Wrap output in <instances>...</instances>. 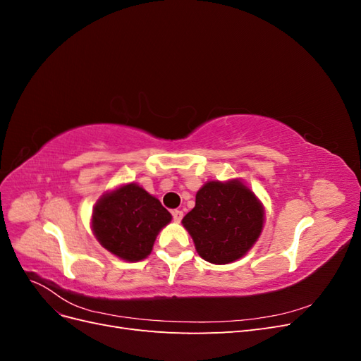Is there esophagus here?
<instances>
[{
	"label": "esophagus",
	"mask_w": 361,
	"mask_h": 361,
	"mask_svg": "<svg viewBox=\"0 0 361 361\" xmlns=\"http://www.w3.org/2000/svg\"><path fill=\"white\" fill-rule=\"evenodd\" d=\"M171 215H173V220L176 221V223H180V221H182V218H183V212H182V211L174 209V211L171 212Z\"/></svg>",
	"instance_id": "1"
}]
</instances>
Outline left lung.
<instances>
[{"mask_svg":"<svg viewBox=\"0 0 361 361\" xmlns=\"http://www.w3.org/2000/svg\"><path fill=\"white\" fill-rule=\"evenodd\" d=\"M264 220V206L255 192L239 179H232L206 182L182 224L200 257L226 265L241 259L255 245Z\"/></svg>","mask_w":361,"mask_h":361,"instance_id":"obj_1","label":"left lung"}]
</instances>
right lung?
<instances>
[{
  "label": "right lung",
  "instance_id": "1",
  "mask_svg": "<svg viewBox=\"0 0 361 361\" xmlns=\"http://www.w3.org/2000/svg\"><path fill=\"white\" fill-rule=\"evenodd\" d=\"M171 214L137 183L104 194L93 207L92 228L99 244L114 256L138 262L147 257Z\"/></svg>",
  "mask_w": 361,
  "mask_h": 361
}]
</instances>
